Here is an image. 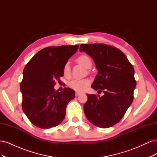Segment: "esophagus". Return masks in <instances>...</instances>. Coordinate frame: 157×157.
<instances>
[{
  "label": "esophagus",
  "instance_id": "34e87169",
  "mask_svg": "<svg viewBox=\"0 0 157 157\" xmlns=\"http://www.w3.org/2000/svg\"><path fill=\"white\" fill-rule=\"evenodd\" d=\"M82 93L81 92H76V93H75V96H79L80 94H81Z\"/></svg>",
  "mask_w": 157,
  "mask_h": 157
}]
</instances>
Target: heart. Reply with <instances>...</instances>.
<instances>
[{
	"label": "heart",
	"instance_id": "1",
	"mask_svg": "<svg viewBox=\"0 0 157 157\" xmlns=\"http://www.w3.org/2000/svg\"><path fill=\"white\" fill-rule=\"evenodd\" d=\"M77 62L86 69L92 67V60L89 56L86 55H80L76 59ZM63 74L66 78H69L71 76V69L69 63H66L63 67ZM90 84L88 79H74L69 83V86L74 90L82 92L85 90Z\"/></svg>",
	"mask_w": 157,
	"mask_h": 157
}]
</instances>
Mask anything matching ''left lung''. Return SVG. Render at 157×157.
<instances>
[{
    "instance_id": "obj_1",
    "label": "left lung",
    "mask_w": 157,
    "mask_h": 157,
    "mask_svg": "<svg viewBox=\"0 0 157 157\" xmlns=\"http://www.w3.org/2000/svg\"><path fill=\"white\" fill-rule=\"evenodd\" d=\"M84 51L93 59L98 73L92 88L104 95L87 94L84 111L96 126L107 128L117 124L134 99L136 86L134 69L123 52L105 44H82Z\"/></svg>"
}]
</instances>
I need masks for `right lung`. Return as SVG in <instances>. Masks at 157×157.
<instances>
[{
    "instance_id": "obj_1",
    "label": "right lung",
    "mask_w": 157,
    "mask_h": 157,
    "mask_svg": "<svg viewBox=\"0 0 157 157\" xmlns=\"http://www.w3.org/2000/svg\"><path fill=\"white\" fill-rule=\"evenodd\" d=\"M78 45L49 46L42 49L27 63L20 84L22 109L32 124L42 129L59 124L67 103L75 98L69 88L55 90L56 81L63 77V67Z\"/></svg>"
}]
</instances>
